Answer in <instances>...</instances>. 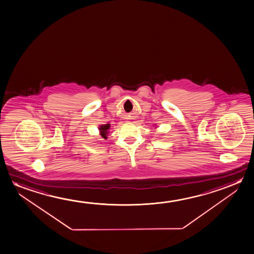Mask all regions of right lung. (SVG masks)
I'll return each mask as SVG.
<instances>
[{"label": "right lung", "mask_w": 254, "mask_h": 254, "mask_svg": "<svg viewBox=\"0 0 254 254\" xmlns=\"http://www.w3.org/2000/svg\"><path fill=\"white\" fill-rule=\"evenodd\" d=\"M109 127H110V125L109 124L101 126L100 130H101V137L103 138H107V133H108V129H109Z\"/></svg>", "instance_id": "right-lung-1"}]
</instances>
